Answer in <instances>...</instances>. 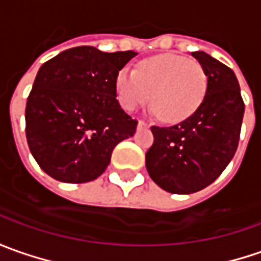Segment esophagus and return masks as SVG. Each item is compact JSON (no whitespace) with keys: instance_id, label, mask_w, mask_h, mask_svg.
Here are the masks:
<instances>
[{"instance_id":"1","label":"esophagus","mask_w":261,"mask_h":261,"mask_svg":"<svg viewBox=\"0 0 261 261\" xmlns=\"http://www.w3.org/2000/svg\"><path fill=\"white\" fill-rule=\"evenodd\" d=\"M137 127H139V128H147L148 122L144 121V120H140L139 124H137Z\"/></svg>"}]
</instances>
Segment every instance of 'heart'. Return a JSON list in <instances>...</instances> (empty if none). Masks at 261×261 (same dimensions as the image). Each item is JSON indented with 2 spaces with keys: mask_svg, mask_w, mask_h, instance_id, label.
Masks as SVG:
<instances>
[{
  "mask_svg": "<svg viewBox=\"0 0 261 261\" xmlns=\"http://www.w3.org/2000/svg\"><path fill=\"white\" fill-rule=\"evenodd\" d=\"M208 75L196 60L177 55H159L141 60L136 72L122 69L115 79L117 98L127 111L151 99L160 120L179 122L191 117L202 103Z\"/></svg>",
  "mask_w": 261,
  "mask_h": 261,
  "instance_id": "b5f03b06",
  "label": "heart"
}]
</instances>
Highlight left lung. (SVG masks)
<instances>
[{
    "label": "left lung",
    "mask_w": 261,
    "mask_h": 261,
    "mask_svg": "<svg viewBox=\"0 0 261 261\" xmlns=\"http://www.w3.org/2000/svg\"><path fill=\"white\" fill-rule=\"evenodd\" d=\"M192 56L208 75L202 103L175 125H151L154 141L146 153L150 177L177 195L198 192L224 172L237 151L244 115L232 69L203 51H193Z\"/></svg>",
    "instance_id": "obj_1"
}]
</instances>
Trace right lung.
Listing matches in <instances>:
<instances>
[{
	"label": "right lung",
	"instance_id": "right-lung-1",
	"mask_svg": "<svg viewBox=\"0 0 261 261\" xmlns=\"http://www.w3.org/2000/svg\"><path fill=\"white\" fill-rule=\"evenodd\" d=\"M136 55L79 46L39 69L25 105V137L53 179L94 180L110 165L114 147L136 133L137 120L120 107L115 91L118 72Z\"/></svg>",
	"mask_w": 261,
	"mask_h": 261
}]
</instances>
